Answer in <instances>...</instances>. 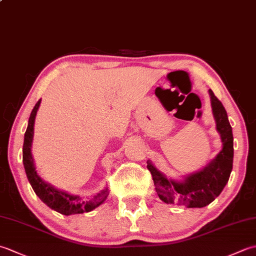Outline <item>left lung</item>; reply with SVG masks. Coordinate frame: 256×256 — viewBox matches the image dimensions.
<instances>
[{
  "mask_svg": "<svg viewBox=\"0 0 256 256\" xmlns=\"http://www.w3.org/2000/svg\"><path fill=\"white\" fill-rule=\"evenodd\" d=\"M209 94L216 128L221 136L220 153L202 170L188 175L180 182L167 178L152 162L148 160V168L153 177L156 192L166 204L187 208H202L218 197L229 180L233 165L232 128L221 101L212 90H209Z\"/></svg>",
  "mask_w": 256,
  "mask_h": 256,
  "instance_id": "obj_1",
  "label": "left lung"
}]
</instances>
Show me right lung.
<instances>
[{
  "label": "right lung",
  "mask_w": 256,
  "mask_h": 256,
  "mask_svg": "<svg viewBox=\"0 0 256 256\" xmlns=\"http://www.w3.org/2000/svg\"><path fill=\"white\" fill-rule=\"evenodd\" d=\"M40 106V100H38L30 113L28 125L24 135L23 144V164L26 176L32 184V188L35 194L40 197L42 202L46 204L50 208L64 216L84 214L96 209L106 201L108 197V188L101 190L99 194H94L90 199H84L77 194H70L62 190L56 189L50 184L42 180L38 175L35 168L34 160L32 155V143L34 138V123L38 108Z\"/></svg>",
  "instance_id": "right-lung-1"
}]
</instances>
